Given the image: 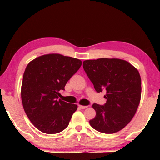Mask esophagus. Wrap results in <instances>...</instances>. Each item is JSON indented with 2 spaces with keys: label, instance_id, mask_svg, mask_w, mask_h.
<instances>
[{
  "label": "esophagus",
  "instance_id": "1",
  "mask_svg": "<svg viewBox=\"0 0 160 160\" xmlns=\"http://www.w3.org/2000/svg\"><path fill=\"white\" fill-rule=\"evenodd\" d=\"M79 108H81V109H85V108H87V106H84V105H79Z\"/></svg>",
  "mask_w": 160,
  "mask_h": 160
}]
</instances>
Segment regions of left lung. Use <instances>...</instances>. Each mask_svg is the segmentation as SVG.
Segmentation results:
<instances>
[{"label":"left lung","instance_id":"obj_1","mask_svg":"<svg viewBox=\"0 0 160 160\" xmlns=\"http://www.w3.org/2000/svg\"><path fill=\"white\" fill-rule=\"evenodd\" d=\"M82 67L97 92L107 91L104 105L92 104L96 115L89 123L100 132H117L133 118L140 103L141 80L138 71L118 58L86 60Z\"/></svg>","mask_w":160,"mask_h":160}]
</instances>
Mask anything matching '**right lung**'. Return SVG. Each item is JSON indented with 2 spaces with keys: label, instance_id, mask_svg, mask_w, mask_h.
Listing matches in <instances>:
<instances>
[{
  "label": "right lung",
  "instance_id": "right-lung-1",
  "mask_svg": "<svg viewBox=\"0 0 160 160\" xmlns=\"http://www.w3.org/2000/svg\"><path fill=\"white\" fill-rule=\"evenodd\" d=\"M81 65L78 58L48 54L27 65L22 84V105L29 120L42 132L56 134L68 126L78 106L58 99V92L65 90Z\"/></svg>",
  "mask_w": 160,
  "mask_h": 160
}]
</instances>
